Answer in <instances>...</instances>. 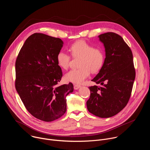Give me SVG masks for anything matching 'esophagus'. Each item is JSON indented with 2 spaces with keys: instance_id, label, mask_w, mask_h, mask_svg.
<instances>
[{
  "instance_id": "1",
  "label": "esophagus",
  "mask_w": 150,
  "mask_h": 150,
  "mask_svg": "<svg viewBox=\"0 0 150 150\" xmlns=\"http://www.w3.org/2000/svg\"><path fill=\"white\" fill-rule=\"evenodd\" d=\"M81 87V85H77V84H74V89L75 90H78Z\"/></svg>"
}]
</instances>
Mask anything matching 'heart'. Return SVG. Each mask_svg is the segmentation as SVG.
Here are the masks:
<instances>
[{
    "instance_id": "b5f03b06",
    "label": "heart",
    "mask_w": 150,
    "mask_h": 150,
    "mask_svg": "<svg viewBox=\"0 0 150 150\" xmlns=\"http://www.w3.org/2000/svg\"><path fill=\"white\" fill-rule=\"evenodd\" d=\"M69 51L74 57H80L77 69L69 71L65 78L69 82L76 84L82 83L90 74L98 72L104 62V52L102 48L94 46L86 41L78 40L70 46ZM58 65L63 69H67L71 62V56L68 53L60 52L56 57Z\"/></svg>"
}]
</instances>
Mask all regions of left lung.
Here are the masks:
<instances>
[{
	"label": "left lung",
	"mask_w": 150,
	"mask_h": 150,
	"mask_svg": "<svg viewBox=\"0 0 150 150\" xmlns=\"http://www.w3.org/2000/svg\"><path fill=\"white\" fill-rule=\"evenodd\" d=\"M98 37L104 45L105 58L92 81L101 86L89 87L91 94L87 106L94 115L108 118L120 112L129 101L135 69L132 51L120 35L109 32Z\"/></svg>",
	"instance_id": "1"
}]
</instances>
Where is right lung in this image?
<instances>
[{
  "label": "right lung",
  "instance_id": "1",
  "mask_svg": "<svg viewBox=\"0 0 150 150\" xmlns=\"http://www.w3.org/2000/svg\"><path fill=\"white\" fill-rule=\"evenodd\" d=\"M63 41L34 33L25 41L15 62V88L28 112L35 118L52 122L67 111V96L74 85H58L62 77L57 55Z\"/></svg>",
  "mask_w": 150,
  "mask_h": 150
}]
</instances>
